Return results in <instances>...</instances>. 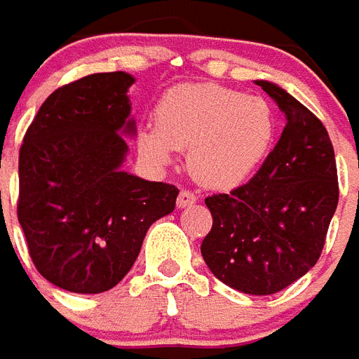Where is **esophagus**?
Returning <instances> with one entry per match:
<instances>
[{"mask_svg":"<svg viewBox=\"0 0 359 359\" xmlns=\"http://www.w3.org/2000/svg\"><path fill=\"white\" fill-rule=\"evenodd\" d=\"M194 203H196V196L190 190H180L179 198H177V207L184 209V207H190Z\"/></svg>","mask_w":359,"mask_h":359,"instance_id":"esophagus-1","label":"esophagus"}]
</instances>
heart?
<instances>
[{
  "label": "heart",
  "mask_w": 359,
  "mask_h": 359,
  "mask_svg": "<svg viewBox=\"0 0 359 359\" xmlns=\"http://www.w3.org/2000/svg\"><path fill=\"white\" fill-rule=\"evenodd\" d=\"M278 119L266 98L217 83L172 87L159 98L156 123H144L137 144L159 167L188 148L194 180L232 190L253 175L274 144Z\"/></svg>",
  "instance_id": "heart-1"
}]
</instances>
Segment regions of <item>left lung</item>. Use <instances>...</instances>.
Wrapping results in <instances>:
<instances>
[{
	"mask_svg": "<svg viewBox=\"0 0 359 359\" xmlns=\"http://www.w3.org/2000/svg\"><path fill=\"white\" fill-rule=\"evenodd\" d=\"M255 83L285 114V127L253 179L205 200L213 228L201 255L228 287L272 294L320 259L339 203V182L333 144L320 119L272 81Z\"/></svg>",
	"mask_w": 359,
	"mask_h": 359,
	"instance_id": "left-lung-1",
	"label": "left lung"
}]
</instances>
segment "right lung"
Here are the masks:
<instances>
[{"instance_id":"obj_1","label":"right lung","mask_w":359,"mask_h":359,"mask_svg":"<svg viewBox=\"0 0 359 359\" xmlns=\"http://www.w3.org/2000/svg\"><path fill=\"white\" fill-rule=\"evenodd\" d=\"M126 72L91 74L45 100L18 156L17 213L38 272L72 293H102L137 261L179 190L123 171L137 123Z\"/></svg>"}]
</instances>
